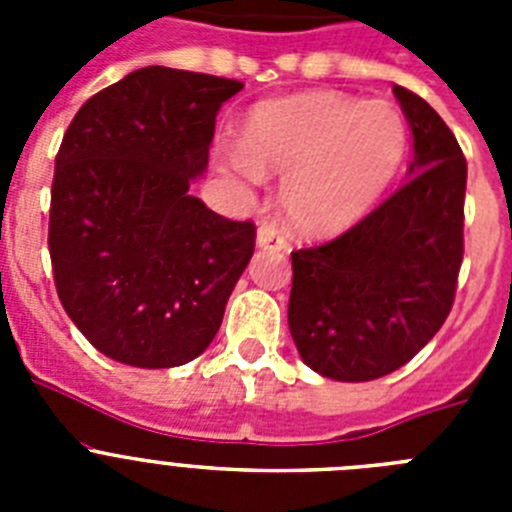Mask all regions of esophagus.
Segmentation results:
<instances>
[{"mask_svg": "<svg viewBox=\"0 0 512 512\" xmlns=\"http://www.w3.org/2000/svg\"><path fill=\"white\" fill-rule=\"evenodd\" d=\"M256 243H259V248H274V251L287 248V238H284L282 230H279L274 223L259 225V230H256Z\"/></svg>", "mask_w": 512, "mask_h": 512, "instance_id": "1", "label": "esophagus"}]
</instances>
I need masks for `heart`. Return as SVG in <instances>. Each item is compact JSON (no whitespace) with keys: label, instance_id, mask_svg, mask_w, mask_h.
Returning <instances> with one entry per match:
<instances>
[{"label":"heart","instance_id":"b5f03b06","mask_svg":"<svg viewBox=\"0 0 512 512\" xmlns=\"http://www.w3.org/2000/svg\"><path fill=\"white\" fill-rule=\"evenodd\" d=\"M405 151L408 128L395 104L315 89L256 104L230 169L246 179L287 174L282 197L297 228L336 233L382 197Z\"/></svg>","mask_w":512,"mask_h":512}]
</instances>
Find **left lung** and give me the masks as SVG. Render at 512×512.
<instances>
[{
  "label": "left lung",
  "instance_id": "1",
  "mask_svg": "<svg viewBox=\"0 0 512 512\" xmlns=\"http://www.w3.org/2000/svg\"><path fill=\"white\" fill-rule=\"evenodd\" d=\"M395 97L415 138L408 182L333 241L292 251L289 333L341 382L408 364L449 318L464 259L467 158L423 97Z\"/></svg>",
  "mask_w": 512,
  "mask_h": 512
}]
</instances>
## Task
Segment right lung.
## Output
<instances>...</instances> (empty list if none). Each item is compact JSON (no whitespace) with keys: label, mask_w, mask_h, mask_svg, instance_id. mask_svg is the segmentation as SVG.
Segmentation results:
<instances>
[{"label":"right lung","mask_w":512,"mask_h":512,"mask_svg":"<svg viewBox=\"0 0 512 512\" xmlns=\"http://www.w3.org/2000/svg\"><path fill=\"white\" fill-rule=\"evenodd\" d=\"M241 81L146 66L81 104L56 153L48 251L58 300L97 351L169 369L200 356L256 246L189 194Z\"/></svg>","instance_id":"1"}]
</instances>
